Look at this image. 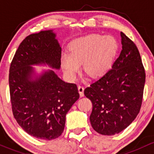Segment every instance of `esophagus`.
<instances>
[{"label":"esophagus","mask_w":154,"mask_h":154,"mask_svg":"<svg viewBox=\"0 0 154 154\" xmlns=\"http://www.w3.org/2000/svg\"><path fill=\"white\" fill-rule=\"evenodd\" d=\"M84 86H78V91H79V93H80V97H83L84 96Z\"/></svg>","instance_id":"34e87169"}]
</instances>
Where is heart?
Masks as SVG:
<instances>
[{"instance_id":"b5f03b06","label":"heart","mask_w":154,"mask_h":154,"mask_svg":"<svg viewBox=\"0 0 154 154\" xmlns=\"http://www.w3.org/2000/svg\"><path fill=\"white\" fill-rule=\"evenodd\" d=\"M119 49V43L112 35L89 34L71 42L68 54L62 57L60 64L65 74L75 78L82 64L83 70L92 78L101 77L112 66Z\"/></svg>"}]
</instances>
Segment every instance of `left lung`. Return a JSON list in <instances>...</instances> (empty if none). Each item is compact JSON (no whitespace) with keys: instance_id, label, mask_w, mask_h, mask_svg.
Returning <instances> with one entry per match:
<instances>
[{"instance_id":"8db88e82","label":"left lung","mask_w":154,"mask_h":154,"mask_svg":"<svg viewBox=\"0 0 154 154\" xmlns=\"http://www.w3.org/2000/svg\"><path fill=\"white\" fill-rule=\"evenodd\" d=\"M122 50L111 69L84 90L92 103L91 127L105 136L119 133L142 106L145 71L136 44L121 32Z\"/></svg>"}]
</instances>
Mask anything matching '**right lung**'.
Instances as JSON below:
<instances>
[{"instance_id":"1","label":"right lung","mask_w":154,"mask_h":154,"mask_svg":"<svg viewBox=\"0 0 154 154\" xmlns=\"http://www.w3.org/2000/svg\"><path fill=\"white\" fill-rule=\"evenodd\" d=\"M52 30L26 37L11 62L9 74L10 101L14 118L30 136L52 140L61 136L66 116L80 97L77 85L59 78L54 71L30 80L31 65L47 63L59 69L61 48Z\"/></svg>"}]
</instances>
